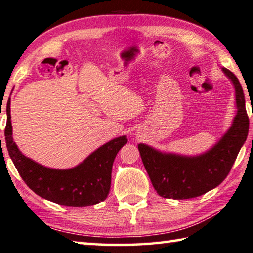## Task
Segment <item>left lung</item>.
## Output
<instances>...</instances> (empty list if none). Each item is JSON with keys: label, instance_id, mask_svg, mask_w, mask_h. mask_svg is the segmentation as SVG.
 Masks as SVG:
<instances>
[{"label": "left lung", "instance_id": "left-lung-1", "mask_svg": "<svg viewBox=\"0 0 253 253\" xmlns=\"http://www.w3.org/2000/svg\"><path fill=\"white\" fill-rule=\"evenodd\" d=\"M235 90L236 115L231 127L205 153L187 156L166 153L146 144H138L144 167L156 192L163 198L189 199L214 189L227 177L249 133V118L241 84L222 67ZM253 118V117H252Z\"/></svg>", "mask_w": 253, "mask_h": 253}]
</instances>
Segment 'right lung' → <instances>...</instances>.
<instances>
[{"label":"right lung","instance_id":"add662e5","mask_svg":"<svg viewBox=\"0 0 253 253\" xmlns=\"http://www.w3.org/2000/svg\"><path fill=\"white\" fill-rule=\"evenodd\" d=\"M11 101L6 105L7 122L4 135L9 155L23 181L40 197L64 206L95 205L107 198L111 184L115 158L125 144L126 136L111 139L71 169L43 167L21 153L12 137Z\"/></svg>","mask_w":253,"mask_h":253}]
</instances>
